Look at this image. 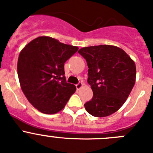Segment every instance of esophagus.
<instances>
[{
  "instance_id": "esophagus-1",
  "label": "esophagus",
  "mask_w": 153,
  "mask_h": 153,
  "mask_svg": "<svg viewBox=\"0 0 153 153\" xmlns=\"http://www.w3.org/2000/svg\"><path fill=\"white\" fill-rule=\"evenodd\" d=\"M76 90H80V89L83 87V83H81V82H79L78 84L76 85Z\"/></svg>"
}]
</instances>
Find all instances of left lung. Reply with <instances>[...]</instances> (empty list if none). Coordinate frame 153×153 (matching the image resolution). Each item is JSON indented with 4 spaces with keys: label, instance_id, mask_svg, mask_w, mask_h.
<instances>
[{
    "label": "left lung",
    "instance_id": "left-lung-1",
    "mask_svg": "<svg viewBox=\"0 0 153 153\" xmlns=\"http://www.w3.org/2000/svg\"><path fill=\"white\" fill-rule=\"evenodd\" d=\"M88 66V82L93 96L84 104L96 117L117 112L124 104L136 82L135 62L121 48L113 45L90 46L78 51Z\"/></svg>",
    "mask_w": 153,
    "mask_h": 153
}]
</instances>
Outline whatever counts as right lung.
Wrapping results in <instances>:
<instances>
[{"instance_id": "add662e5", "label": "right lung", "mask_w": 153, "mask_h": 153, "mask_svg": "<svg viewBox=\"0 0 153 153\" xmlns=\"http://www.w3.org/2000/svg\"><path fill=\"white\" fill-rule=\"evenodd\" d=\"M78 49L41 36L31 40L20 53L17 74L21 90L41 113L60 112L75 93L76 86L66 81L64 63Z\"/></svg>"}]
</instances>
